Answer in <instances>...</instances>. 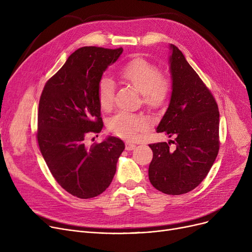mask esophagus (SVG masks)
I'll return each instance as SVG.
<instances>
[{"label": "esophagus", "mask_w": 252, "mask_h": 252, "mask_svg": "<svg viewBox=\"0 0 252 252\" xmlns=\"http://www.w3.org/2000/svg\"><path fill=\"white\" fill-rule=\"evenodd\" d=\"M135 148H136V145L133 144V143H126V151H131V150H134Z\"/></svg>", "instance_id": "1"}]
</instances>
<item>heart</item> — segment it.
I'll return each instance as SVG.
<instances>
[{
	"label": "heart",
	"instance_id": "b5f03b06",
	"mask_svg": "<svg viewBox=\"0 0 252 252\" xmlns=\"http://www.w3.org/2000/svg\"><path fill=\"white\" fill-rule=\"evenodd\" d=\"M123 81L136 89L142 95L143 103L150 108L162 106L170 92L168 78L158 73L155 66L143 58H135L128 61L118 71ZM114 86L110 77L104 75L98 87V101L103 110H109L113 105ZM111 133L126 140L135 139L139 131L147 129V123L141 115L118 112L112 116L107 124Z\"/></svg>",
	"mask_w": 252,
	"mask_h": 252
}]
</instances>
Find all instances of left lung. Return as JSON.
Here are the masks:
<instances>
[{
  "label": "left lung",
  "mask_w": 252,
  "mask_h": 252,
  "mask_svg": "<svg viewBox=\"0 0 252 252\" xmlns=\"http://www.w3.org/2000/svg\"><path fill=\"white\" fill-rule=\"evenodd\" d=\"M169 50L171 95L156 131L175 140L149 145L153 158L148 175L158 191L181 195L195 189L216 160L220 112L214 96L183 53L173 44ZM170 142L175 144L174 151L169 148Z\"/></svg>",
  "instance_id": "8db88e82"
}]
</instances>
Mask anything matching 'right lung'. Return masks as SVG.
I'll return each mask as SVG.
<instances>
[{"label":"right lung","mask_w":252,"mask_h":252,"mask_svg":"<svg viewBox=\"0 0 252 252\" xmlns=\"http://www.w3.org/2000/svg\"><path fill=\"white\" fill-rule=\"evenodd\" d=\"M123 51L98 47L76 50L47 82L39 99V150L60 186L82 199L96 197L109 187L125 150V143L111 136L92 146L86 143L89 133L103 128L99 83Z\"/></svg>","instance_id":"right-lung-1"}]
</instances>
